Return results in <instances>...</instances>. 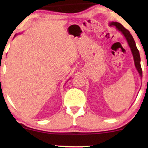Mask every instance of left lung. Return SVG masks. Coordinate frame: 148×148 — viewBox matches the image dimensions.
I'll return each mask as SVG.
<instances>
[{"label": "left lung", "instance_id": "left-lung-1", "mask_svg": "<svg viewBox=\"0 0 148 148\" xmlns=\"http://www.w3.org/2000/svg\"><path fill=\"white\" fill-rule=\"evenodd\" d=\"M108 25L110 26L114 25V27H116V29L118 30V31L121 32V34H123V36L125 37V40H126L127 44H128V45L129 46V48H130L131 53H132L135 68H136L137 71H138L140 77L142 79V70H141V63H140L141 62L140 55H139V50L137 49L136 44H135V40L133 39V36H131L130 32H129L128 30L125 29V28L123 27L121 23H118V22L111 21L109 23Z\"/></svg>", "mask_w": 148, "mask_h": 148}]
</instances>
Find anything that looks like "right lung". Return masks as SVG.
Listing matches in <instances>:
<instances>
[{"label": "right lung", "mask_w": 148, "mask_h": 148, "mask_svg": "<svg viewBox=\"0 0 148 148\" xmlns=\"http://www.w3.org/2000/svg\"><path fill=\"white\" fill-rule=\"evenodd\" d=\"M18 34H15V36H14V38H15L16 36H17V35H18ZM69 79H70V78H69Z\"/></svg>", "instance_id": "add662e5"}]
</instances>
